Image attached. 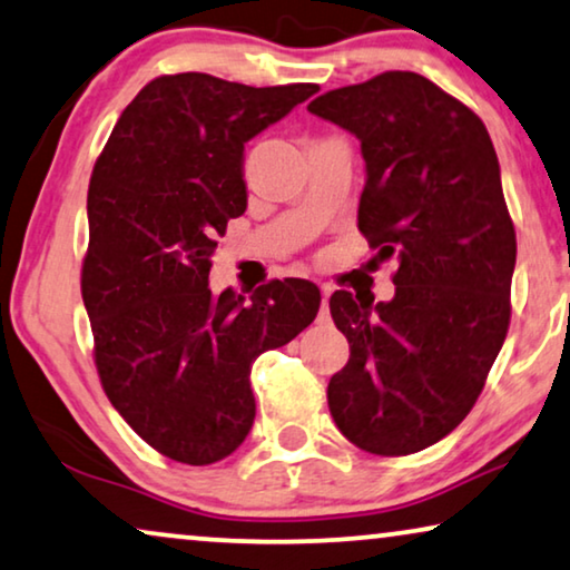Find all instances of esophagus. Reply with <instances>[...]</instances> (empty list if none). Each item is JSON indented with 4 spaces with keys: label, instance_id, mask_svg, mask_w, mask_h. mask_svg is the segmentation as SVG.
Returning a JSON list of instances; mask_svg holds the SVG:
<instances>
[{
    "label": "esophagus",
    "instance_id": "1",
    "mask_svg": "<svg viewBox=\"0 0 570 570\" xmlns=\"http://www.w3.org/2000/svg\"><path fill=\"white\" fill-rule=\"evenodd\" d=\"M327 296H331V288L323 286V302H320L317 323H331V309H327Z\"/></svg>",
    "mask_w": 570,
    "mask_h": 570
}]
</instances>
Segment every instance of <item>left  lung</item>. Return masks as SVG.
<instances>
[{
    "mask_svg": "<svg viewBox=\"0 0 570 570\" xmlns=\"http://www.w3.org/2000/svg\"><path fill=\"white\" fill-rule=\"evenodd\" d=\"M362 141L358 229L397 258L390 302L331 296L348 364L327 384L341 434L382 456L460 426L511 320L517 235L483 121L415 71H384L307 106Z\"/></svg>",
    "mask_w": 570,
    "mask_h": 570,
    "instance_id": "left-lung-1",
    "label": "left lung"
}]
</instances>
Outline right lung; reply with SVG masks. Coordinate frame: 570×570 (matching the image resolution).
Segmentation results:
<instances>
[{
  "mask_svg": "<svg viewBox=\"0 0 570 570\" xmlns=\"http://www.w3.org/2000/svg\"><path fill=\"white\" fill-rule=\"evenodd\" d=\"M317 85L247 87L186 71L128 102L87 190L82 299L102 390L159 454L212 464L255 419L250 366L296 338L320 288L284 278L216 296V237L245 214V141L312 98Z\"/></svg>",
  "mask_w": 570,
  "mask_h": 570,
  "instance_id": "right-lung-1",
  "label": "right lung"
}]
</instances>
